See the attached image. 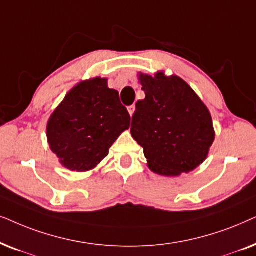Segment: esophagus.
<instances>
[{"label": "esophagus", "instance_id": "obj_1", "mask_svg": "<svg viewBox=\"0 0 256 256\" xmlns=\"http://www.w3.org/2000/svg\"><path fill=\"white\" fill-rule=\"evenodd\" d=\"M134 110H136V106H134V105H130V106H128V114H130V116L134 114Z\"/></svg>", "mask_w": 256, "mask_h": 256}]
</instances>
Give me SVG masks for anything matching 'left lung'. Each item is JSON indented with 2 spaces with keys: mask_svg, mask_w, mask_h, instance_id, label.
Returning <instances> with one entry per match:
<instances>
[{
  "mask_svg": "<svg viewBox=\"0 0 256 256\" xmlns=\"http://www.w3.org/2000/svg\"><path fill=\"white\" fill-rule=\"evenodd\" d=\"M140 83L145 100L136 104L131 134L150 168L168 176L193 171L214 142L210 111L182 78L140 74Z\"/></svg>",
  "mask_w": 256,
  "mask_h": 256,
  "instance_id": "left-lung-1",
  "label": "left lung"
}]
</instances>
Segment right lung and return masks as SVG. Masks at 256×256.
Segmentation results:
<instances>
[{
	"label": "right lung",
	"instance_id": "add662e5",
	"mask_svg": "<svg viewBox=\"0 0 256 256\" xmlns=\"http://www.w3.org/2000/svg\"><path fill=\"white\" fill-rule=\"evenodd\" d=\"M130 114L106 80L94 78L74 88L54 110L46 128L48 142L71 171L96 168L122 131Z\"/></svg>",
	"mask_w": 256,
	"mask_h": 256
}]
</instances>
